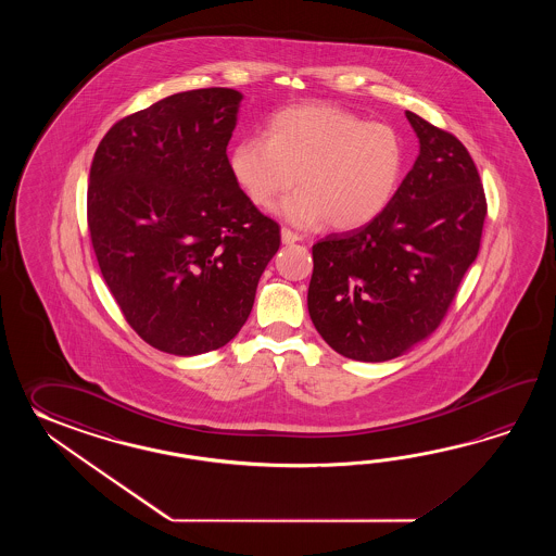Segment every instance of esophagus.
Masks as SVG:
<instances>
[{
    "instance_id": "obj_1",
    "label": "esophagus",
    "mask_w": 556,
    "mask_h": 556,
    "mask_svg": "<svg viewBox=\"0 0 556 556\" xmlns=\"http://www.w3.org/2000/svg\"><path fill=\"white\" fill-rule=\"evenodd\" d=\"M280 235H282L283 244H294V242H300V240H302V237L292 232L290 228H282V232H280Z\"/></svg>"
}]
</instances>
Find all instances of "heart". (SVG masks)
Masks as SVG:
<instances>
[{
  "mask_svg": "<svg viewBox=\"0 0 556 556\" xmlns=\"http://www.w3.org/2000/svg\"><path fill=\"white\" fill-rule=\"evenodd\" d=\"M230 173L258 208L280 204L302 228L336 230L369 225L388 208L402 180L403 144L386 123H367L342 106L314 103L276 113L264 139L249 137L230 151Z\"/></svg>",
  "mask_w": 556,
  "mask_h": 556,
  "instance_id": "1",
  "label": "heart"
}]
</instances>
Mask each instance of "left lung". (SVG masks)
I'll list each match as a JSON object with an SVG mask.
<instances>
[{
    "mask_svg": "<svg viewBox=\"0 0 556 556\" xmlns=\"http://www.w3.org/2000/svg\"><path fill=\"white\" fill-rule=\"evenodd\" d=\"M419 156L369 225L312 247L307 312L331 350L388 362L445 318L483 235V185L463 142L405 111Z\"/></svg>",
    "mask_w": 556,
    "mask_h": 556,
    "instance_id": "1",
    "label": "left lung"
}]
</instances>
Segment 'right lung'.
Masks as SVG:
<instances>
[{
  "instance_id": "right-lung-1",
  "label": "right lung",
  "mask_w": 556,
  "mask_h": 556,
  "mask_svg": "<svg viewBox=\"0 0 556 556\" xmlns=\"http://www.w3.org/2000/svg\"><path fill=\"white\" fill-rule=\"evenodd\" d=\"M240 101L225 87L170 94L117 121L94 151V256L130 328L166 354L230 342L280 249V226L230 173Z\"/></svg>"
}]
</instances>
